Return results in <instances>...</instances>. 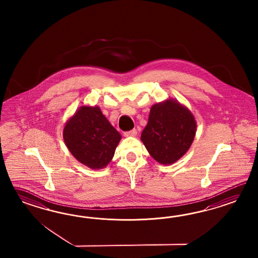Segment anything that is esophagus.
I'll return each mask as SVG.
<instances>
[{
	"label": "esophagus",
	"mask_w": 258,
	"mask_h": 258,
	"mask_svg": "<svg viewBox=\"0 0 258 258\" xmlns=\"http://www.w3.org/2000/svg\"><path fill=\"white\" fill-rule=\"evenodd\" d=\"M136 134H137V131L135 128H133V130L130 131V132L124 133V135H125V137H133V136H136Z\"/></svg>",
	"instance_id": "obj_1"
}]
</instances>
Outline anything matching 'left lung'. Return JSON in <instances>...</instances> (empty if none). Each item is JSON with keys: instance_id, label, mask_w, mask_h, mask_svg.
Wrapping results in <instances>:
<instances>
[{"instance_id": "obj_1", "label": "left lung", "mask_w": 258, "mask_h": 258, "mask_svg": "<svg viewBox=\"0 0 258 258\" xmlns=\"http://www.w3.org/2000/svg\"><path fill=\"white\" fill-rule=\"evenodd\" d=\"M196 130L195 117L191 111L169 98L151 107L141 140L158 163L171 164L187 152L195 138Z\"/></svg>"}]
</instances>
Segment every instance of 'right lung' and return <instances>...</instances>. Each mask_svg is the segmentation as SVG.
Listing matches in <instances>:
<instances>
[{
	"label": "right lung",
	"mask_w": 258,
	"mask_h": 258,
	"mask_svg": "<svg viewBox=\"0 0 258 258\" xmlns=\"http://www.w3.org/2000/svg\"><path fill=\"white\" fill-rule=\"evenodd\" d=\"M63 139L78 162L92 169H101L111 161L121 135L98 106H82L66 122Z\"/></svg>",
	"instance_id": "1"
}]
</instances>
